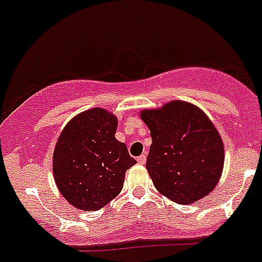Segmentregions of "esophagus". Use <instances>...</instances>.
<instances>
[{
    "label": "esophagus",
    "mask_w": 262,
    "mask_h": 262,
    "mask_svg": "<svg viewBox=\"0 0 262 262\" xmlns=\"http://www.w3.org/2000/svg\"><path fill=\"white\" fill-rule=\"evenodd\" d=\"M138 162L140 164H145V162H146V156H145V154H141L140 157H138Z\"/></svg>",
    "instance_id": "obj_1"
}]
</instances>
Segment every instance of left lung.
<instances>
[{
    "instance_id": "left-lung-1",
    "label": "left lung",
    "mask_w": 262,
    "mask_h": 262,
    "mask_svg": "<svg viewBox=\"0 0 262 262\" xmlns=\"http://www.w3.org/2000/svg\"><path fill=\"white\" fill-rule=\"evenodd\" d=\"M141 119L150 129L146 170L157 190L179 204L207 196L224 168V143L203 111L173 100L145 109Z\"/></svg>"
}]
</instances>
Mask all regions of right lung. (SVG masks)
Listing matches in <instances>:
<instances>
[{
  "instance_id": "add662e5",
  "label": "right lung",
  "mask_w": 262,
  "mask_h": 262,
  "mask_svg": "<svg viewBox=\"0 0 262 262\" xmlns=\"http://www.w3.org/2000/svg\"><path fill=\"white\" fill-rule=\"evenodd\" d=\"M118 121L103 108L77 114L55 145L52 171L61 195L76 208L98 211L123 188L124 173L136 163L116 139Z\"/></svg>"
}]
</instances>
